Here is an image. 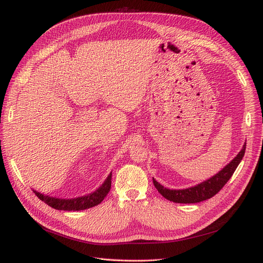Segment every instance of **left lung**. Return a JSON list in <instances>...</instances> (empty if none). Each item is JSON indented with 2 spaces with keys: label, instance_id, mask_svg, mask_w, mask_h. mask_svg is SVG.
Wrapping results in <instances>:
<instances>
[{
  "label": "left lung",
  "instance_id": "obj_1",
  "mask_svg": "<svg viewBox=\"0 0 263 263\" xmlns=\"http://www.w3.org/2000/svg\"><path fill=\"white\" fill-rule=\"evenodd\" d=\"M245 148H246V144L243 145V148L237 155V157L234 158L229 164H227L222 171L218 172L216 175H214L210 179H208V180H205L195 186L183 189V190H170L161 185L158 181L155 180V178H153L154 184L163 197L174 202L196 203V202L206 200L213 197L215 194H217V193L220 191V189H223V186L227 183V181L233 175L234 171L237 170L241 160L243 159L245 154Z\"/></svg>",
  "mask_w": 263,
  "mask_h": 263
}]
</instances>
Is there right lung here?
<instances>
[{"label": "right lung", "instance_id": "1", "mask_svg": "<svg viewBox=\"0 0 263 263\" xmlns=\"http://www.w3.org/2000/svg\"><path fill=\"white\" fill-rule=\"evenodd\" d=\"M110 182H112V173H110L103 184L95 192L90 193L88 195L71 198V199H63V198H57V197H50L47 195L41 194L34 191L37 197L43 200L48 205L52 206L53 209L57 210H64V211H80V210H85L92 208V206L99 204L104 197L108 194L110 190Z\"/></svg>", "mask_w": 263, "mask_h": 263}]
</instances>
